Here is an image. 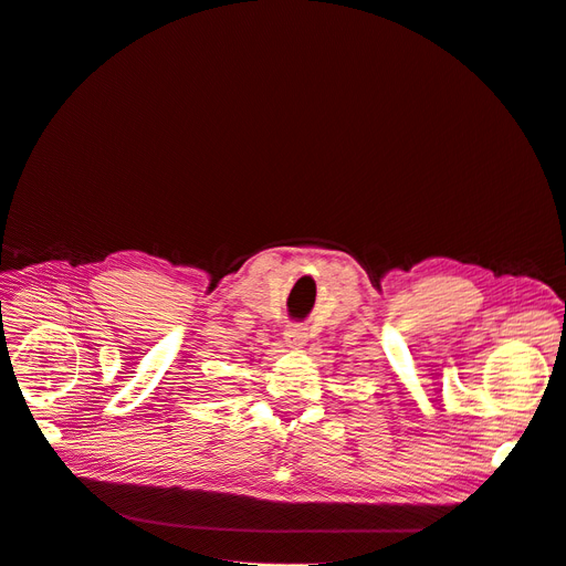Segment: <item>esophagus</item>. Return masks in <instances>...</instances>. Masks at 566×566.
<instances>
[{"instance_id": "1", "label": "esophagus", "mask_w": 566, "mask_h": 566, "mask_svg": "<svg viewBox=\"0 0 566 566\" xmlns=\"http://www.w3.org/2000/svg\"><path fill=\"white\" fill-rule=\"evenodd\" d=\"M285 343H287V347H294V349H298L302 347L304 343H306V328L304 326H296V324H292V326H287L285 328Z\"/></svg>"}]
</instances>
